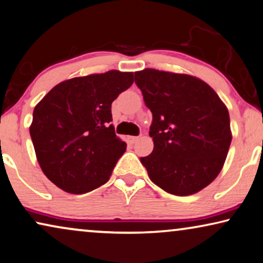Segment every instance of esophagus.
<instances>
[{"mask_svg":"<svg viewBox=\"0 0 263 263\" xmlns=\"http://www.w3.org/2000/svg\"><path fill=\"white\" fill-rule=\"evenodd\" d=\"M138 139H139V137H136V136H128L127 137V140H128V143H130V144H135Z\"/></svg>","mask_w":263,"mask_h":263,"instance_id":"34e87169","label":"esophagus"}]
</instances>
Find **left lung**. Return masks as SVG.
I'll return each mask as SVG.
<instances>
[{"label":"left lung","mask_w":263,"mask_h":263,"mask_svg":"<svg viewBox=\"0 0 263 263\" xmlns=\"http://www.w3.org/2000/svg\"><path fill=\"white\" fill-rule=\"evenodd\" d=\"M135 82L153 113L154 150L140 157L150 180L180 197L209 186L231 144L227 106L204 81L184 73L144 69Z\"/></svg>","instance_id":"obj_1"}]
</instances>
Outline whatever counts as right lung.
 I'll return each mask as SVG.
<instances>
[{
	"label": "right lung",
	"mask_w": 263,
	"mask_h": 263,
	"mask_svg": "<svg viewBox=\"0 0 263 263\" xmlns=\"http://www.w3.org/2000/svg\"><path fill=\"white\" fill-rule=\"evenodd\" d=\"M133 83V72L110 70L64 81L33 110L29 133L40 168L51 182L83 194L109 180L126 150L112 121V102Z\"/></svg>",
	"instance_id": "obj_1"
}]
</instances>
